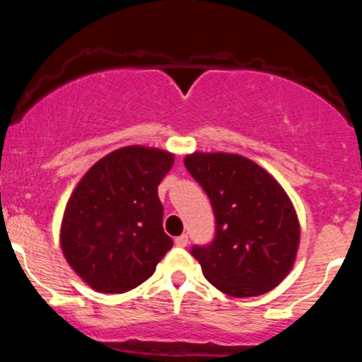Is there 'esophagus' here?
Instances as JSON below:
<instances>
[{"label": "esophagus", "mask_w": 362, "mask_h": 362, "mask_svg": "<svg viewBox=\"0 0 362 362\" xmlns=\"http://www.w3.org/2000/svg\"><path fill=\"white\" fill-rule=\"evenodd\" d=\"M175 245H177V247H180V248L187 247V245H189V236H187V235L177 236V238H175Z\"/></svg>", "instance_id": "obj_1"}]
</instances>
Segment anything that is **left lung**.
Masks as SVG:
<instances>
[{
	"label": "left lung",
	"mask_w": 362,
	"mask_h": 362,
	"mask_svg": "<svg viewBox=\"0 0 362 362\" xmlns=\"http://www.w3.org/2000/svg\"><path fill=\"white\" fill-rule=\"evenodd\" d=\"M187 170L213 204L214 242L194 247L216 289L252 298L279 286L293 269L301 226L288 192L255 161L236 153L194 151Z\"/></svg>",
	"instance_id": "left-lung-1"
}]
</instances>
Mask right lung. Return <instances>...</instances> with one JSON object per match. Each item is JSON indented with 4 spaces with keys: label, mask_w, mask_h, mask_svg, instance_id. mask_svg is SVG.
<instances>
[{
    "label": "right lung",
    "mask_w": 362,
    "mask_h": 362,
    "mask_svg": "<svg viewBox=\"0 0 362 362\" xmlns=\"http://www.w3.org/2000/svg\"><path fill=\"white\" fill-rule=\"evenodd\" d=\"M175 155L124 146L91 167L62 214L59 245L69 267L98 293H126L156 271L172 248L158 185Z\"/></svg>",
    "instance_id": "1"
}]
</instances>
